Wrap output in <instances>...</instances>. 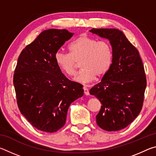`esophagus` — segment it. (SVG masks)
Returning a JSON list of instances; mask_svg holds the SVG:
<instances>
[{"label":"esophagus","mask_w":156,"mask_h":156,"mask_svg":"<svg viewBox=\"0 0 156 156\" xmlns=\"http://www.w3.org/2000/svg\"><path fill=\"white\" fill-rule=\"evenodd\" d=\"M83 90H84V94H85L86 96H89V89L87 88L86 86L83 87Z\"/></svg>","instance_id":"1"}]
</instances>
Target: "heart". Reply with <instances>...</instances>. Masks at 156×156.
<instances>
[{
	"label": "heart",
	"mask_w": 156,
	"mask_h": 156,
	"mask_svg": "<svg viewBox=\"0 0 156 156\" xmlns=\"http://www.w3.org/2000/svg\"><path fill=\"white\" fill-rule=\"evenodd\" d=\"M68 49L69 54L58 51L55 60L60 69L68 76L75 75L76 62L80 61L81 70L74 78L78 83H91L96 76H104L112 65V48L107 41H97L81 36L69 44Z\"/></svg>",
	"instance_id": "obj_1"
}]
</instances>
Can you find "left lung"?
Masks as SVG:
<instances>
[{
  "mask_svg": "<svg viewBox=\"0 0 156 156\" xmlns=\"http://www.w3.org/2000/svg\"><path fill=\"white\" fill-rule=\"evenodd\" d=\"M89 31L109 41L112 64L100 83L89 93L101 102L96 122L107 131L125 128L136 119L143 105L147 79L139 51L117 29H92Z\"/></svg>",
  "mask_w": 156,
  "mask_h": 156,
  "instance_id": "left-lung-1",
  "label": "left lung"
}]
</instances>
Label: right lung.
Returning a JSON list of instances; mask_svg holds the SVG:
<instances>
[{"label": "right lung", "mask_w": 156, "mask_h": 156, "mask_svg": "<svg viewBox=\"0 0 156 156\" xmlns=\"http://www.w3.org/2000/svg\"><path fill=\"white\" fill-rule=\"evenodd\" d=\"M73 33L49 29L25 47L18 58L14 86L20 113L34 127L54 133L65 125L67 111L83 96V85L69 80L55 55Z\"/></svg>", "instance_id": "obj_1"}]
</instances>
